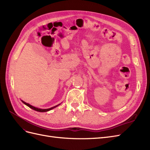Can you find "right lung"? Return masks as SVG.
I'll return each instance as SVG.
<instances>
[{
  "label": "right lung",
  "instance_id": "obj_1",
  "mask_svg": "<svg viewBox=\"0 0 150 150\" xmlns=\"http://www.w3.org/2000/svg\"><path fill=\"white\" fill-rule=\"evenodd\" d=\"M22 101V103H24L25 105H27L28 106H29V108H30L31 109H33V110H35V111H39V112H46V111H50V110H52L53 108H56V107H57L58 105H57V106H54V107H52V108H49V109H39V108H35V107H34V106H31L30 104H28V103H26L25 102H24V101Z\"/></svg>",
  "mask_w": 150,
  "mask_h": 150
}]
</instances>
